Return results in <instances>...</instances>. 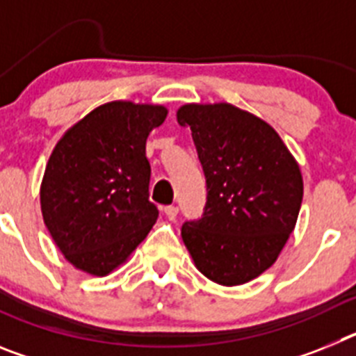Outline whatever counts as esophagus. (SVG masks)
Here are the masks:
<instances>
[{
	"instance_id": "1",
	"label": "esophagus",
	"mask_w": 356,
	"mask_h": 356,
	"mask_svg": "<svg viewBox=\"0 0 356 356\" xmlns=\"http://www.w3.org/2000/svg\"><path fill=\"white\" fill-rule=\"evenodd\" d=\"M163 213H165V216H168V219L169 221H175L176 219V216H178V209H176V207H165V209H163Z\"/></svg>"
}]
</instances>
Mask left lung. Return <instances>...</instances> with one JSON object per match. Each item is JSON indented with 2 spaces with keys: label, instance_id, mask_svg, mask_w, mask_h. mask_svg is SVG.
<instances>
[{
  "label": "left lung",
  "instance_id": "obj_1",
  "mask_svg": "<svg viewBox=\"0 0 356 356\" xmlns=\"http://www.w3.org/2000/svg\"><path fill=\"white\" fill-rule=\"evenodd\" d=\"M176 119L193 131L209 191L203 217L181 228L185 248L216 284H248L278 260L294 232L300 163L269 122L232 103H187Z\"/></svg>",
  "mask_w": 356,
  "mask_h": 356
}]
</instances>
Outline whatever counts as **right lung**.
Listing matches in <instances>:
<instances>
[{"mask_svg": "<svg viewBox=\"0 0 356 356\" xmlns=\"http://www.w3.org/2000/svg\"><path fill=\"white\" fill-rule=\"evenodd\" d=\"M165 118L163 105L110 102L55 144L40 184V212L72 267L106 276L147 237L159 210L149 201L146 140Z\"/></svg>", "mask_w": 356, "mask_h": 356, "instance_id": "1", "label": "right lung"}]
</instances>
